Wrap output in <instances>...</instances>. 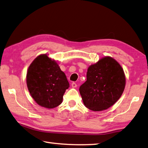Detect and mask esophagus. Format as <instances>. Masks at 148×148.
I'll use <instances>...</instances> for the list:
<instances>
[{
	"instance_id": "34e87169",
	"label": "esophagus",
	"mask_w": 148,
	"mask_h": 148,
	"mask_svg": "<svg viewBox=\"0 0 148 148\" xmlns=\"http://www.w3.org/2000/svg\"><path fill=\"white\" fill-rule=\"evenodd\" d=\"M71 86H72V88H76V87H77V84H76V83L73 82V83H72Z\"/></svg>"
}]
</instances>
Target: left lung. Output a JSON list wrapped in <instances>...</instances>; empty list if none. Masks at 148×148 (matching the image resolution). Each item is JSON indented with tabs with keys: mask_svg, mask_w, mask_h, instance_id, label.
Here are the masks:
<instances>
[{
	"mask_svg": "<svg viewBox=\"0 0 148 148\" xmlns=\"http://www.w3.org/2000/svg\"><path fill=\"white\" fill-rule=\"evenodd\" d=\"M125 81L119 63L110 56L102 58L88 67L87 81L80 86L83 103L93 111L109 109L121 97Z\"/></svg>",
	"mask_w": 148,
	"mask_h": 148,
	"instance_id": "1",
	"label": "left lung"
}]
</instances>
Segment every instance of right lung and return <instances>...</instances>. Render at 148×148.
I'll return each mask as SVG.
<instances>
[{
  "mask_svg": "<svg viewBox=\"0 0 148 148\" xmlns=\"http://www.w3.org/2000/svg\"><path fill=\"white\" fill-rule=\"evenodd\" d=\"M26 84L34 101L47 109L60 106L64 93L70 87L57 61L48 57L47 53L40 54L29 65Z\"/></svg>",
  "mask_w": 148,
  "mask_h": 148,
  "instance_id": "1",
  "label": "right lung"
}]
</instances>
